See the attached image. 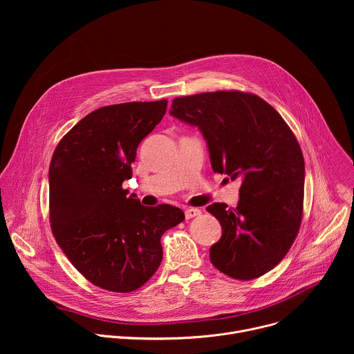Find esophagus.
<instances>
[{"label":"esophagus","mask_w":354,"mask_h":354,"mask_svg":"<svg viewBox=\"0 0 354 354\" xmlns=\"http://www.w3.org/2000/svg\"><path fill=\"white\" fill-rule=\"evenodd\" d=\"M201 214V210L198 209H194V207H189L185 210V217L186 220H190V218H194V217H198Z\"/></svg>","instance_id":"1"}]
</instances>
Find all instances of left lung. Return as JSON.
Here are the masks:
<instances>
[{
    "instance_id": "8db88e82",
    "label": "left lung",
    "mask_w": 354,
    "mask_h": 354,
    "mask_svg": "<svg viewBox=\"0 0 354 354\" xmlns=\"http://www.w3.org/2000/svg\"><path fill=\"white\" fill-rule=\"evenodd\" d=\"M169 115L198 127L214 172L242 179L235 209L207 207L223 228L212 263L236 280L268 273L287 255L302 218L306 165L294 133L266 100L241 91L175 97Z\"/></svg>"
}]
</instances>
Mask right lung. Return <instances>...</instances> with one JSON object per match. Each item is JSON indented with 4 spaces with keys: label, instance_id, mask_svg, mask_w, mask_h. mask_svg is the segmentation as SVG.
Masks as SVG:
<instances>
[{
    "label": "right lung",
    "instance_id": "add662e5",
    "mask_svg": "<svg viewBox=\"0 0 354 354\" xmlns=\"http://www.w3.org/2000/svg\"><path fill=\"white\" fill-rule=\"evenodd\" d=\"M167 105L161 99L99 108L60 140L50 162L53 235L74 268L104 290L130 292L147 283L162 261V234L185 220L180 209L141 206L122 187Z\"/></svg>",
    "mask_w": 354,
    "mask_h": 354
}]
</instances>
